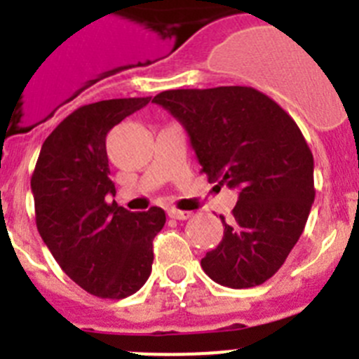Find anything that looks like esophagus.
I'll return each instance as SVG.
<instances>
[{"label": "esophagus", "instance_id": "esophagus-1", "mask_svg": "<svg viewBox=\"0 0 359 359\" xmlns=\"http://www.w3.org/2000/svg\"><path fill=\"white\" fill-rule=\"evenodd\" d=\"M169 217L177 219V221H183V219L192 217V212H185V210H177V208H170V210H169Z\"/></svg>", "mask_w": 359, "mask_h": 359}]
</instances>
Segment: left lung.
Masks as SVG:
<instances>
[{"label": "left lung", "mask_w": 359, "mask_h": 359, "mask_svg": "<svg viewBox=\"0 0 359 359\" xmlns=\"http://www.w3.org/2000/svg\"><path fill=\"white\" fill-rule=\"evenodd\" d=\"M183 123L215 187L239 189L217 248L201 259L221 286L264 284L286 262L315 201L313 152L297 122L250 86L169 90L152 98Z\"/></svg>", "instance_id": "1"}]
</instances>
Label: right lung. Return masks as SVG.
<instances>
[{"label": "right lung", "mask_w": 359, "mask_h": 359, "mask_svg": "<svg viewBox=\"0 0 359 359\" xmlns=\"http://www.w3.org/2000/svg\"><path fill=\"white\" fill-rule=\"evenodd\" d=\"M151 97L111 98L66 116L44 140L32 174L36 224L53 259L75 284L98 298H126L145 284L152 239L165 212H129L111 201L106 136Z\"/></svg>", "instance_id": "add662e5"}]
</instances>
